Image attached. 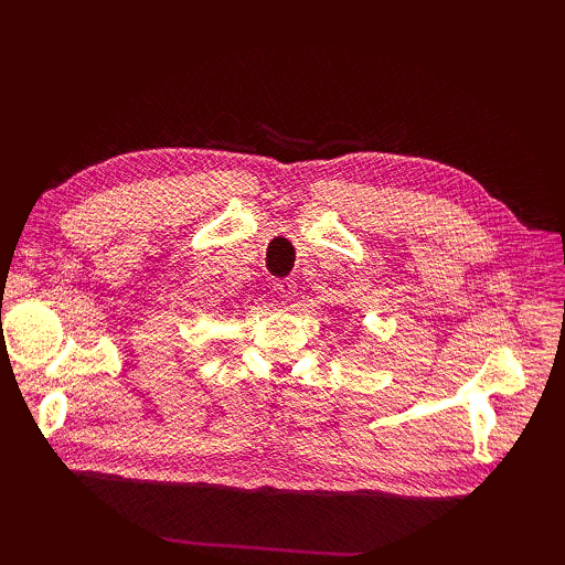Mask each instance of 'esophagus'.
<instances>
[{
	"label": "esophagus",
	"mask_w": 565,
	"mask_h": 565,
	"mask_svg": "<svg viewBox=\"0 0 565 565\" xmlns=\"http://www.w3.org/2000/svg\"><path fill=\"white\" fill-rule=\"evenodd\" d=\"M274 291H276V296L281 298L284 303H286V301H291V298L296 296V281H294V279L276 281V284H274Z\"/></svg>",
	"instance_id": "obj_1"
}]
</instances>
